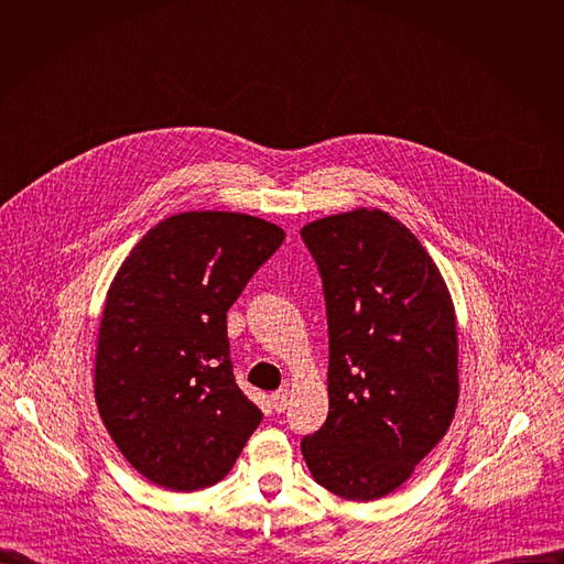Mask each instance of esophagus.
<instances>
[{
    "mask_svg": "<svg viewBox=\"0 0 564 564\" xmlns=\"http://www.w3.org/2000/svg\"><path fill=\"white\" fill-rule=\"evenodd\" d=\"M270 401H272V409L276 411V413H283L285 409H288V404H290V390H276V392H272V397H270Z\"/></svg>",
    "mask_w": 564,
    "mask_h": 564,
    "instance_id": "34e87169",
    "label": "esophagus"
}]
</instances>
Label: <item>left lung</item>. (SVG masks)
<instances>
[{
  "instance_id": "1",
  "label": "left lung",
  "mask_w": 564,
  "mask_h": 564,
  "mask_svg": "<svg viewBox=\"0 0 564 564\" xmlns=\"http://www.w3.org/2000/svg\"><path fill=\"white\" fill-rule=\"evenodd\" d=\"M328 305L326 424L303 437L312 477L370 502L397 491L446 435L459 397L448 285L417 236L377 207L301 229Z\"/></svg>"
}]
</instances>
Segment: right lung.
I'll return each instance as SVG.
<instances>
[{
	"label": "right lung",
	"mask_w": 564,
	"mask_h": 564,
	"mask_svg": "<svg viewBox=\"0 0 564 564\" xmlns=\"http://www.w3.org/2000/svg\"><path fill=\"white\" fill-rule=\"evenodd\" d=\"M283 238L250 214L183 212L153 225L118 268L94 392L116 446L153 485L214 487L261 424L231 375L227 310Z\"/></svg>",
	"instance_id": "1"
}]
</instances>
